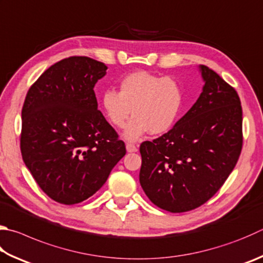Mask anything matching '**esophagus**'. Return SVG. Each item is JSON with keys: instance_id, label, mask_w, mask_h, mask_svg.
<instances>
[{"instance_id": "1", "label": "esophagus", "mask_w": 263, "mask_h": 263, "mask_svg": "<svg viewBox=\"0 0 263 263\" xmlns=\"http://www.w3.org/2000/svg\"><path fill=\"white\" fill-rule=\"evenodd\" d=\"M126 151L128 153H135L138 151V147L133 144H126Z\"/></svg>"}]
</instances>
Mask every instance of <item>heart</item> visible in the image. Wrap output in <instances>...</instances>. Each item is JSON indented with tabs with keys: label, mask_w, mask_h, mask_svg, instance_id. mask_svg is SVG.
Instances as JSON below:
<instances>
[{
	"label": "heart",
	"mask_w": 263,
	"mask_h": 263,
	"mask_svg": "<svg viewBox=\"0 0 263 263\" xmlns=\"http://www.w3.org/2000/svg\"><path fill=\"white\" fill-rule=\"evenodd\" d=\"M101 104L108 121L118 128L125 125L131 112L135 115L124 137L137 141L148 132L162 135L175 125L183 106V92L176 79L140 70L119 82V92H103Z\"/></svg>",
	"instance_id": "1"
}]
</instances>
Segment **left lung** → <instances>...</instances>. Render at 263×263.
<instances>
[{
    "label": "left lung",
    "instance_id": "8db88e82",
    "mask_svg": "<svg viewBox=\"0 0 263 263\" xmlns=\"http://www.w3.org/2000/svg\"><path fill=\"white\" fill-rule=\"evenodd\" d=\"M192 108L169 132L140 145V185L155 206L192 211L221 189L239 159L242 110L236 89L206 65Z\"/></svg>",
    "mask_w": 263,
    "mask_h": 263
}]
</instances>
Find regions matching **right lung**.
Returning <instances> with one entry per match:
<instances>
[{
  "label": "right lung",
  "mask_w": 263,
  "mask_h": 263,
  "mask_svg": "<svg viewBox=\"0 0 263 263\" xmlns=\"http://www.w3.org/2000/svg\"><path fill=\"white\" fill-rule=\"evenodd\" d=\"M107 65L86 56L57 62L31 86L22 109L21 151L40 189L63 204L102 187L125 144L98 110L94 86Z\"/></svg>",
  "instance_id": "right-lung-1"
}]
</instances>
